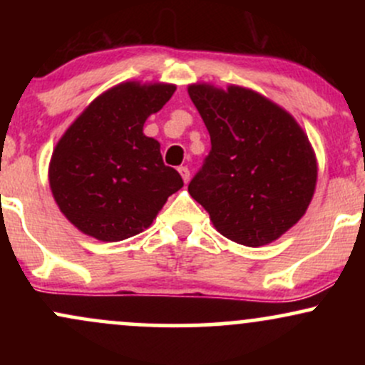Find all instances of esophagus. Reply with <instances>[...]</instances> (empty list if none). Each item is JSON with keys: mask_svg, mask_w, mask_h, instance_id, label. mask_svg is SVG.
I'll list each match as a JSON object with an SVG mask.
<instances>
[{"mask_svg": "<svg viewBox=\"0 0 365 365\" xmlns=\"http://www.w3.org/2000/svg\"><path fill=\"white\" fill-rule=\"evenodd\" d=\"M178 171H180V175H182L183 182L188 183V180H190V170H188L187 166H180Z\"/></svg>", "mask_w": 365, "mask_h": 365, "instance_id": "obj_1", "label": "esophagus"}]
</instances>
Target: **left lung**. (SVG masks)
<instances>
[{
    "label": "left lung",
    "instance_id": "obj_1",
    "mask_svg": "<svg viewBox=\"0 0 365 365\" xmlns=\"http://www.w3.org/2000/svg\"><path fill=\"white\" fill-rule=\"evenodd\" d=\"M188 96L211 137L188 192L223 237L247 247L271 244L304 216L316 188V156L304 130L244 87L197 83Z\"/></svg>",
    "mask_w": 365,
    "mask_h": 365
}]
</instances>
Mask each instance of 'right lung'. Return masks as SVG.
Instances as JSON below:
<instances>
[{
    "instance_id": "obj_1",
    "label": "right lung",
    "mask_w": 365,
    "mask_h": 365,
    "mask_svg": "<svg viewBox=\"0 0 365 365\" xmlns=\"http://www.w3.org/2000/svg\"><path fill=\"white\" fill-rule=\"evenodd\" d=\"M175 89L120 83L92 101L58 142L49 185L81 232L103 242L137 235L183 187L178 171L163 163L159 142L142 132Z\"/></svg>"
}]
</instances>
